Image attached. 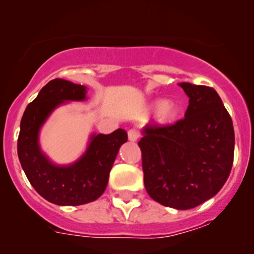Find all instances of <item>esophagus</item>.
<instances>
[{
  "label": "esophagus",
  "mask_w": 254,
  "mask_h": 254,
  "mask_svg": "<svg viewBox=\"0 0 254 254\" xmlns=\"http://www.w3.org/2000/svg\"><path fill=\"white\" fill-rule=\"evenodd\" d=\"M140 136H141L140 131H138L137 129H135V128H131V129L128 130V138H129V141H131V142L137 141Z\"/></svg>",
  "instance_id": "1"
}]
</instances>
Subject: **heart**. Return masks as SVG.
Instances as JSON below:
<instances>
[{
    "label": "heart",
    "instance_id": "b5f03b06",
    "mask_svg": "<svg viewBox=\"0 0 254 254\" xmlns=\"http://www.w3.org/2000/svg\"><path fill=\"white\" fill-rule=\"evenodd\" d=\"M152 109L157 112L158 120L163 124H171L178 119L180 110L175 103L166 102L164 99L156 100L152 104Z\"/></svg>",
    "mask_w": 254,
    "mask_h": 254
}]
</instances>
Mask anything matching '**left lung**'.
I'll return each instance as SVG.
<instances>
[{
  "mask_svg": "<svg viewBox=\"0 0 254 254\" xmlns=\"http://www.w3.org/2000/svg\"><path fill=\"white\" fill-rule=\"evenodd\" d=\"M189 96L185 118L148 124L138 141L145 190L165 207L190 209L216 195L230 175L235 131L213 88L180 83Z\"/></svg>",
  "mask_w": 254,
  "mask_h": 254,
  "instance_id": "obj_1",
  "label": "left lung"
}]
</instances>
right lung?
Masks as SVG:
<instances>
[{
  "instance_id": "right-lung-1",
  "label": "right lung",
  "mask_w": 254,
  "mask_h": 254,
  "mask_svg": "<svg viewBox=\"0 0 254 254\" xmlns=\"http://www.w3.org/2000/svg\"><path fill=\"white\" fill-rule=\"evenodd\" d=\"M84 85L52 79L27 105L20 121L17 151L20 165L33 189L44 199L59 206H79L102 195L109 183L110 171L118 151L127 142L126 130L109 135L93 134L85 154L67 166L50 162L40 150L38 135L52 111L68 100H84Z\"/></svg>"
}]
</instances>
